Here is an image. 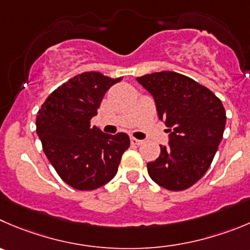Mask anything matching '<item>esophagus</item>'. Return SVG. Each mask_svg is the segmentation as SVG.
I'll return each instance as SVG.
<instances>
[{
    "label": "esophagus",
    "instance_id": "obj_1",
    "mask_svg": "<svg viewBox=\"0 0 250 250\" xmlns=\"http://www.w3.org/2000/svg\"><path fill=\"white\" fill-rule=\"evenodd\" d=\"M131 144H134V145H141L142 144V141L141 140H139V139H135V137H131Z\"/></svg>",
    "mask_w": 250,
    "mask_h": 250
}]
</instances>
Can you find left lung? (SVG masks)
Here are the masks:
<instances>
[{"label":"left lung","mask_w":250,"mask_h":250,"mask_svg":"<svg viewBox=\"0 0 250 250\" xmlns=\"http://www.w3.org/2000/svg\"><path fill=\"white\" fill-rule=\"evenodd\" d=\"M153 97L158 119L168 127V142L147 163L151 179L167 190L194 185L208 172L226 125L222 102L196 81L172 71L136 78Z\"/></svg>","instance_id":"1"}]
</instances>
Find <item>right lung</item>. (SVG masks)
I'll use <instances>...</instances> for the list:
<instances>
[{
    "label": "right lung",
    "mask_w": 250,
    "mask_h": 250,
    "mask_svg": "<svg viewBox=\"0 0 250 250\" xmlns=\"http://www.w3.org/2000/svg\"><path fill=\"white\" fill-rule=\"evenodd\" d=\"M121 80L83 72L52 92L38 111L37 134L44 153L75 189L94 190L110 182L130 147L125 132L109 135L91 126L104 94Z\"/></svg>",
    "instance_id": "1"
}]
</instances>
